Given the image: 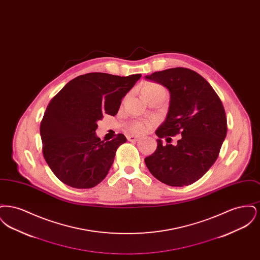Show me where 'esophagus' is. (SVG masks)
<instances>
[{"mask_svg":"<svg viewBox=\"0 0 260 260\" xmlns=\"http://www.w3.org/2000/svg\"><path fill=\"white\" fill-rule=\"evenodd\" d=\"M126 138H127L128 141H137V140L139 139V137L136 136H126Z\"/></svg>","mask_w":260,"mask_h":260,"instance_id":"34e87169","label":"esophagus"}]
</instances>
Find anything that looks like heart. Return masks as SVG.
Masks as SVG:
<instances>
[{"label":"heart","mask_w":260,"mask_h":260,"mask_svg":"<svg viewBox=\"0 0 260 260\" xmlns=\"http://www.w3.org/2000/svg\"><path fill=\"white\" fill-rule=\"evenodd\" d=\"M141 93L144 96V99H148L150 96L156 95V94H167V90L166 88L157 84V83H152L148 82L145 83L142 87H141ZM151 127V123L149 122H135L132 123L128 126V129L134 133V134H145L146 132H148Z\"/></svg>","instance_id":"obj_1"}]
</instances>
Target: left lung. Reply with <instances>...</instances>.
<instances>
[{
  "mask_svg": "<svg viewBox=\"0 0 260 260\" xmlns=\"http://www.w3.org/2000/svg\"><path fill=\"white\" fill-rule=\"evenodd\" d=\"M161 84L171 94L166 121L158 127V146L145 164L149 172L170 186L190 185L216 161L227 134L222 102L197 72L176 67L145 76ZM180 134L174 147H164L161 138Z\"/></svg>",
  "mask_w": 260,
  "mask_h": 260,
  "instance_id": "left-lung-1",
  "label": "left lung"
}]
</instances>
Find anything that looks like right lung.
<instances>
[{
    "instance_id": "1",
    "label": "right lung",
    "mask_w": 260,
    "mask_h": 260,
    "mask_svg": "<svg viewBox=\"0 0 260 260\" xmlns=\"http://www.w3.org/2000/svg\"><path fill=\"white\" fill-rule=\"evenodd\" d=\"M141 75H81L50 100L40 125L43 155L55 176L78 189L92 188L107 175L116 151L126 141L119 134L110 141L95 135L103 114L115 116L122 99Z\"/></svg>"
}]
</instances>
